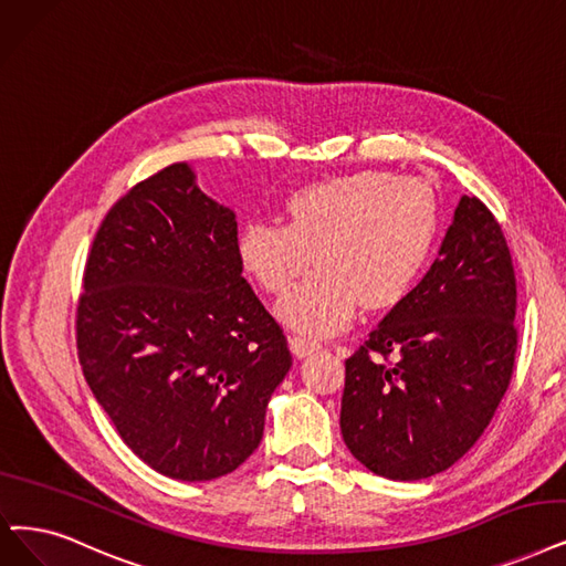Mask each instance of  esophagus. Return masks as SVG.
<instances>
[{
	"mask_svg": "<svg viewBox=\"0 0 566 566\" xmlns=\"http://www.w3.org/2000/svg\"><path fill=\"white\" fill-rule=\"evenodd\" d=\"M290 350L295 353L297 357H308L311 353H315V350H321V344L318 342H313V338H308V336H304V334H292L290 338Z\"/></svg>",
	"mask_w": 566,
	"mask_h": 566,
	"instance_id": "esophagus-1",
	"label": "esophagus"
}]
</instances>
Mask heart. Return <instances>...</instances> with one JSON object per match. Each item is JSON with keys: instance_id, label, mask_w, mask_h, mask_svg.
Here are the masks:
<instances>
[{"instance_id": "1", "label": "heart", "mask_w": 566, "mask_h": 566, "mask_svg": "<svg viewBox=\"0 0 566 566\" xmlns=\"http://www.w3.org/2000/svg\"><path fill=\"white\" fill-rule=\"evenodd\" d=\"M437 232L439 199L427 180L361 169L292 192L285 222H245L237 255L269 295H285L318 262L276 313L290 327L329 336L353 321L359 302L371 311L397 304L432 253Z\"/></svg>"}]
</instances>
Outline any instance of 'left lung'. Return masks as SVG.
Returning <instances> with one entry per match:
<instances>
[{
  "instance_id": "obj_1",
  "label": "left lung",
  "mask_w": 566,
  "mask_h": 566,
  "mask_svg": "<svg viewBox=\"0 0 566 566\" xmlns=\"http://www.w3.org/2000/svg\"><path fill=\"white\" fill-rule=\"evenodd\" d=\"M513 321L504 232L479 197L464 195L424 279L346 359L342 434L353 458L390 481L453 467L509 388Z\"/></svg>"
}]
</instances>
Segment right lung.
<instances>
[{"mask_svg":"<svg viewBox=\"0 0 566 566\" xmlns=\"http://www.w3.org/2000/svg\"><path fill=\"white\" fill-rule=\"evenodd\" d=\"M241 271L234 211L201 192L186 163L120 197L90 248L76 311L83 376L163 476L213 481L243 464L292 367Z\"/></svg>","mask_w":566,"mask_h":566,"instance_id":"add662e5","label":"right lung"}]
</instances>
